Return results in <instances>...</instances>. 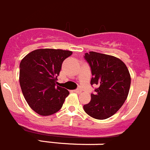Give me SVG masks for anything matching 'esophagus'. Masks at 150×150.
I'll list each match as a JSON object with an SVG mask.
<instances>
[{"label": "esophagus", "mask_w": 150, "mask_h": 150, "mask_svg": "<svg viewBox=\"0 0 150 150\" xmlns=\"http://www.w3.org/2000/svg\"><path fill=\"white\" fill-rule=\"evenodd\" d=\"M74 92H75V93H80L82 92V90L80 89H75V90H74Z\"/></svg>", "instance_id": "obj_1"}]
</instances>
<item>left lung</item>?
Instances as JSON below:
<instances>
[{
  "instance_id": "obj_1",
  "label": "left lung",
  "mask_w": 150,
  "mask_h": 150,
  "mask_svg": "<svg viewBox=\"0 0 150 150\" xmlns=\"http://www.w3.org/2000/svg\"><path fill=\"white\" fill-rule=\"evenodd\" d=\"M85 59L91 67V85L98 88L91 94L89 103L83 105L86 113L98 120L115 115L127 98L130 75L125 64L117 57L90 52Z\"/></svg>"
}]
</instances>
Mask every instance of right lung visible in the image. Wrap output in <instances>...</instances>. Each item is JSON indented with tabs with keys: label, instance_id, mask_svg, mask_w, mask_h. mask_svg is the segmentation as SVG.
I'll return each mask as SVG.
<instances>
[{
	"label": "right lung",
	"instance_id": "1",
	"mask_svg": "<svg viewBox=\"0 0 150 150\" xmlns=\"http://www.w3.org/2000/svg\"><path fill=\"white\" fill-rule=\"evenodd\" d=\"M72 52L61 49L44 48L29 53L20 64V84L25 101L30 108L42 116L58 112L67 89L57 82L63 61Z\"/></svg>",
	"mask_w": 150,
	"mask_h": 150
}]
</instances>
